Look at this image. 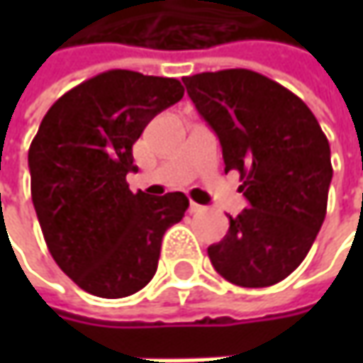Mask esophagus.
Instances as JSON below:
<instances>
[{"label":"esophagus","instance_id":"esophagus-1","mask_svg":"<svg viewBox=\"0 0 363 363\" xmlns=\"http://www.w3.org/2000/svg\"><path fill=\"white\" fill-rule=\"evenodd\" d=\"M203 210V206H200V203H196V202H189V214H202Z\"/></svg>","mask_w":363,"mask_h":363}]
</instances>
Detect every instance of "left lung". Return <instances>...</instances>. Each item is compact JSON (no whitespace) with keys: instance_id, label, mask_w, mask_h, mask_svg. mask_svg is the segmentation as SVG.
<instances>
[{"instance_id":"1","label":"left lung","mask_w":363,"mask_h":363,"mask_svg":"<svg viewBox=\"0 0 363 363\" xmlns=\"http://www.w3.org/2000/svg\"><path fill=\"white\" fill-rule=\"evenodd\" d=\"M184 84L250 203L208 246L212 267L238 286L277 285L303 262L325 220L328 137L297 94L252 70L202 72Z\"/></svg>"}]
</instances>
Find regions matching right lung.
Returning <instances> with one entry per match:
<instances>
[{
  "mask_svg": "<svg viewBox=\"0 0 363 363\" xmlns=\"http://www.w3.org/2000/svg\"><path fill=\"white\" fill-rule=\"evenodd\" d=\"M184 96L175 78L108 70L50 106L28 151L32 202L56 264L86 293L121 299L141 291L161 238L188 210L182 191L133 194V143Z\"/></svg>",
  "mask_w": 363,
  "mask_h": 363,
  "instance_id": "1",
  "label": "right lung"
}]
</instances>
